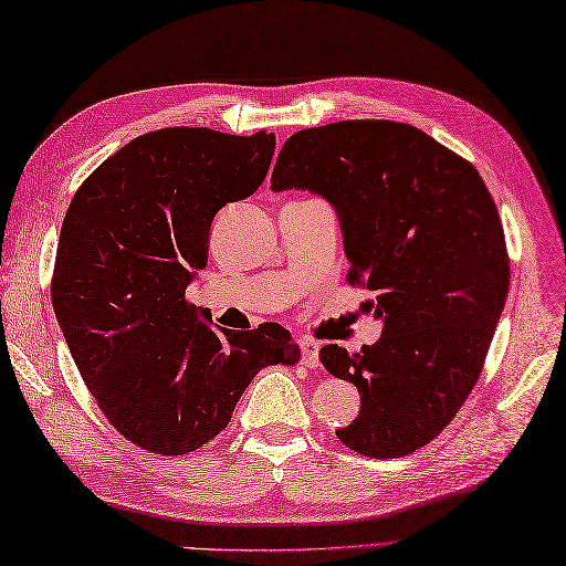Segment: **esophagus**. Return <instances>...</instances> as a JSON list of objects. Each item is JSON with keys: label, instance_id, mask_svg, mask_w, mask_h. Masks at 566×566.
I'll return each mask as SVG.
<instances>
[{"label": "esophagus", "instance_id": "1", "mask_svg": "<svg viewBox=\"0 0 566 566\" xmlns=\"http://www.w3.org/2000/svg\"><path fill=\"white\" fill-rule=\"evenodd\" d=\"M318 350H321V347H318L316 340H311V338H304V340H302V353H304V365H306V367L314 369V367L321 365Z\"/></svg>", "mask_w": 566, "mask_h": 566}]
</instances>
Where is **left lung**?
<instances>
[{
	"mask_svg": "<svg viewBox=\"0 0 566 566\" xmlns=\"http://www.w3.org/2000/svg\"><path fill=\"white\" fill-rule=\"evenodd\" d=\"M270 182L331 203L347 282L377 294L381 338L318 355L359 391L357 418L335 436L379 460L416 452L482 375L509 296L506 238L484 179L423 130L355 118L294 134Z\"/></svg>",
	"mask_w": 566,
	"mask_h": 566,
	"instance_id": "obj_1",
	"label": "left lung"
}]
</instances>
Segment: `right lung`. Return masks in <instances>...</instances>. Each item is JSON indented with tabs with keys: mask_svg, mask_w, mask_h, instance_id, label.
<instances>
[{
	"mask_svg": "<svg viewBox=\"0 0 566 566\" xmlns=\"http://www.w3.org/2000/svg\"><path fill=\"white\" fill-rule=\"evenodd\" d=\"M274 134L160 128L94 170L60 228L53 308L109 423L155 454L199 450L231 423L252 377L296 365L280 323L216 331L187 286L209 262L213 216L255 195Z\"/></svg>",
	"mask_w": 566,
	"mask_h": 566,
	"instance_id": "obj_1",
	"label": "right lung"
}]
</instances>
